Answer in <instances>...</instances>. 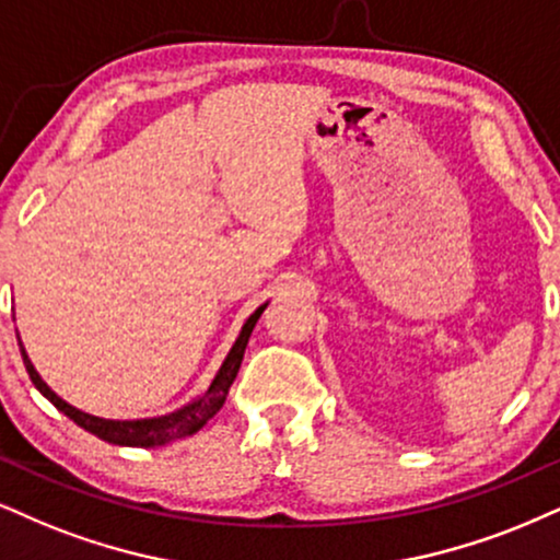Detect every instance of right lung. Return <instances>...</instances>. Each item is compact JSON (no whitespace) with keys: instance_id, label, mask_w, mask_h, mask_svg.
<instances>
[{"instance_id":"obj_1","label":"right lung","mask_w":560,"mask_h":560,"mask_svg":"<svg viewBox=\"0 0 560 560\" xmlns=\"http://www.w3.org/2000/svg\"><path fill=\"white\" fill-rule=\"evenodd\" d=\"M267 303H261L257 312H254L244 322V327H241L236 342H233V348L228 350L223 365H220L215 378H212V384L207 386L202 395L191 399V402H186L184 407H178V410H174V412H165V416H155V418L114 420V418H98V416H90V412L78 410L74 405L65 402V399H61L57 392H54L51 386H48L44 378H40L36 365H33L31 358H27L23 342H20V337H18V345H20V355H23V363L27 369V376H31V382L36 384V389L40 392V395H44L48 402L57 407L59 412H65L69 420H74V423H78L80 428H85L88 433H93V436L108 441V444L153 448V446L171 444V441L195 436V433L207 423V420L218 416V410L223 407L225 397H228V389H231L233 378L238 376L241 361H244V350L248 345V337H252L254 324L259 322V316L267 308Z\"/></svg>"}]
</instances>
